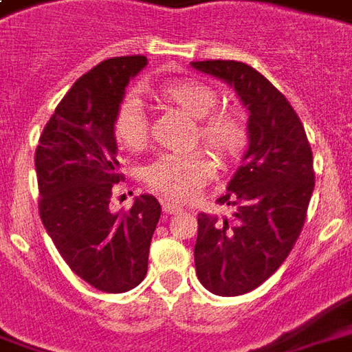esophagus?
<instances>
[{
	"label": "esophagus",
	"mask_w": 352,
	"mask_h": 352,
	"mask_svg": "<svg viewBox=\"0 0 352 352\" xmlns=\"http://www.w3.org/2000/svg\"><path fill=\"white\" fill-rule=\"evenodd\" d=\"M182 210H184V208L179 206V204H174V202H170V201L163 202V212H165V214H168V215L179 214Z\"/></svg>",
	"instance_id": "esophagus-1"
}]
</instances>
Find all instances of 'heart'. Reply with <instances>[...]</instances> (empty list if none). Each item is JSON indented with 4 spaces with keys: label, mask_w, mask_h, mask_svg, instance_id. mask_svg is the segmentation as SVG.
Instances as JSON below:
<instances>
[{
    "label": "heart",
    "mask_w": 352,
    "mask_h": 352,
    "mask_svg": "<svg viewBox=\"0 0 352 352\" xmlns=\"http://www.w3.org/2000/svg\"><path fill=\"white\" fill-rule=\"evenodd\" d=\"M161 102L173 104L195 118L197 137L219 159L234 157L245 144V125L238 112L230 109L212 110L217 91L197 78L163 82L155 88ZM116 142L125 150H142L148 142V118L137 97H125L112 122ZM215 173L214 159L204 150L187 153H165L146 166L144 179L157 193L173 201H189L206 186Z\"/></svg>",
    "instance_id": "obj_1"
}]
</instances>
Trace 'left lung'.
I'll list each match as a JSON object with an SVG mask.
<instances>
[{"label":"left lung","mask_w":352,"mask_h":352,"mask_svg":"<svg viewBox=\"0 0 352 352\" xmlns=\"http://www.w3.org/2000/svg\"><path fill=\"white\" fill-rule=\"evenodd\" d=\"M225 82L248 110V150L219 202L230 215L199 214L195 270L204 289L238 296L283 264L306 221L315 174L304 125L283 94L240 61H191Z\"/></svg>","instance_id":"8db88e82"}]
</instances>
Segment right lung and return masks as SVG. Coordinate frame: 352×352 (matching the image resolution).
<instances>
[{"label":"right lung","instance_id":"1","mask_svg":"<svg viewBox=\"0 0 352 352\" xmlns=\"http://www.w3.org/2000/svg\"><path fill=\"white\" fill-rule=\"evenodd\" d=\"M146 65L144 56H123L80 76L46 123L35 151L46 232L78 278L114 294L146 278L161 217V204L148 193L125 214L109 206L112 187L122 179L112 122L127 84Z\"/></svg>","mask_w":352,"mask_h":352}]
</instances>
